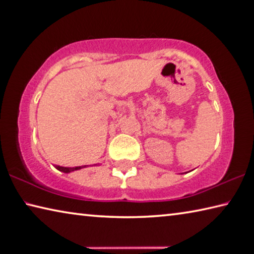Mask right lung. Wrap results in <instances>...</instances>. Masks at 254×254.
Instances as JSON below:
<instances>
[{"label": "right lung", "instance_id": "1", "mask_svg": "<svg viewBox=\"0 0 254 254\" xmlns=\"http://www.w3.org/2000/svg\"><path fill=\"white\" fill-rule=\"evenodd\" d=\"M56 170H59L60 172H63V173H71V172H74V171H78V170H81V168L87 167L86 165L84 166H76V167H63V166H55Z\"/></svg>", "mask_w": 254, "mask_h": 254}]
</instances>
